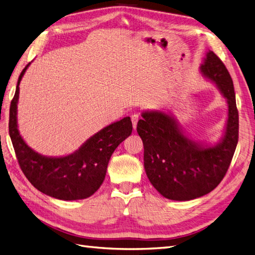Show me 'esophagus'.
<instances>
[{
    "label": "esophagus",
    "instance_id": "1",
    "mask_svg": "<svg viewBox=\"0 0 255 255\" xmlns=\"http://www.w3.org/2000/svg\"><path fill=\"white\" fill-rule=\"evenodd\" d=\"M130 120H132L133 128H134V129H136L137 122H138V120H139V115H138V114H133L132 116H130Z\"/></svg>",
    "mask_w": 255,
    "mask_h": 255
}]
</instances>
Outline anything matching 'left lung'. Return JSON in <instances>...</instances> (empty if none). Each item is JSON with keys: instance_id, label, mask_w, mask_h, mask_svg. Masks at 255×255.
<instances>
[{"instance_id": "8db88e82", "label": "left lung", "mask_w": 255, "mask_h": 255, "mask_svg": "<svg viewBox=\"0 0 255 255\" xmlns=\"http://www.w3.org/2000/svg\"><path fill=\"white\" fill-rule=\"evenodd\" d=\"M201 72L217 85L228 100L225 137L212 148L191 141L177 122L163 112L142 113L137 133L143 142L146 176L161 196L175 201L202 197L218 186L232 161L238 142V111L233 81L213 51L206 54Z\"/></svg>"}]
</instances>
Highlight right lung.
Segmentation results:
<instances>
[{"label": "right lung", "mask_w": 255, "mask_h": 255, "mask_svg": "<svg viewBox=\"0 0 255 255\" xmlns=\"http://www.w3.org/2000/svg\"><path fill=\"white\" fill-rule=\"evenodd\" d=\"M28 66L19 76L9 110V135L19 166L30 184L42 194L65 201L86 199L102 185L112 154L132 133V121L126 117L112 123L68 156L40 155L24 142L17 128L19 84Z\"/></svg>", "instance_id": "1"}]
</instances>
